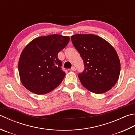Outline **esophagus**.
<instances>
[{
    "mask_svg": "<svg viewBox=\"0 0 135 135\" xmlns=\"http://www.w3.org/2000/svg\"><path fill=\"white\" fill-rule=\"evenodd\" d=\"M70 70L71 71H75V70H76V68H75V67H73L72 68H71L70 69Z\"/></svg>",
    "mask_w": 135,
    "mask_h": 135,
    "instance_id": "obj_1",
    "label": "esophagus"
}]
</instances>
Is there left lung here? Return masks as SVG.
<instances>
[{
  "label": "left lung",
  "instance_id": "8db88e82",
  "mask_svg": "<svg viewBox=\"0 0 135 135\" xmlns=\"http://www.w3.org/2000/svg\"><path fill=\"white\" fill-rule=\"evenodd\" d=\"M71 38L84 60L85 69L78 75L82 85L95 94L110 90L117 83L120 71L114 47L95 34H76Z\"/></svg>",
  "mask_w": 135,
  "mask_h": 135
}]
</instances>
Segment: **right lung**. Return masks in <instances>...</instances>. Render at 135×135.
<instances>
[{
	"mask_svg": "<svg viewBox=\"0 0 135 135\" xmlns=\"http://www.w3.org/2000/svg\"><path fill=\"white\" fill-rule=\"evenodd\" d=\"M60 34L41 36L31 41L22 52L18 68L20 81L36 94L49 93L61 83L65 75L58 53L69 43Z\"/></svg>",
	"mask_w": 135,
	"mask_h": 135,
	"instance_id": "1",
	"label": "right lung"
}]
</instances>
